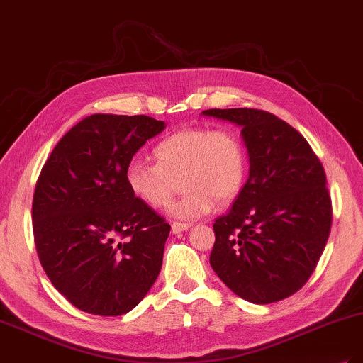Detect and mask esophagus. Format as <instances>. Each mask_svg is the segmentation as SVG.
<instances>
[{
    "label": "esophagus",
    "mask_w": 363,
    "mask_h": 363,
    "mask_svg": "<svg viewBox=\"0 0 363 363\" xmlns=\"http://www.w3.org/2000/svg\"><path fill=\"white\" fill-rule=\"evenodd\" d=\"M171 228H172V233H182V232H184V230L189 228V224H183V223L175 221V223H172Z\"/></svg>",
    "instance_id": "34e87169"
}]
</instances>
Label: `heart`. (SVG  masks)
Returning <instances> with one entry per match:
<instances>
[{
  "label": "heart",
  "mask_w": 363,
  "mask_h": 363,
  "mask_svg": "<svg viewBox=\"0 0 363 363\" xmlns=\"http://www.w3.org/2000/svg\"><path fill=\"white\" fill-rule=\"evenodd\" d=\"M156 163L131 160L127 188L147 207H167L183 180L188 191L169 212L180 219L211 213L216 203H228L240 192L247 175L242 140L228 128L189 127L162 139L152 150Z\"/></svg>",
  "instance_id": "b5f03b06"
}]
</instances>
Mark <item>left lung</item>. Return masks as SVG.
I'll list each match as a JSON object with an SVG mask.
<instances>
[{
	"label": "left lung",
	"instance_id": "left-lung-1",
	"mask_svg": "<svg viewBox=\"0 0 363 363\" xmlns=\"http://www.w3.org/2000/svg\"><path fill=\"white\" fill-rule=\"evenodd\" d=\"M242 127L250 175L232 211L215 224L211 265L255 304L288 298L309 280L332 228L323 163L300 131L259 108H208Z\"/></svg>",
	"mask_w": 363,
	"mask_h": 363
}]
</instances>
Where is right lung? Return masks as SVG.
<instances>
[{"instance_id":"1","label":"right lung","mask_w":363,"mask_h":363,"mask_svg":"<svg viewBox=\"0 0 363 363\" xmlns=\"http://www.w3.org/2000/svg\"><path fill=\"white\" fill-rule=\"evenodd\" d=\"M164 128L145 115L86 116L54 147L33 195L43 271L77 309L130 312L155 284L171 225L127 188L135 152Z\"/></svg>"}]
</instances>
